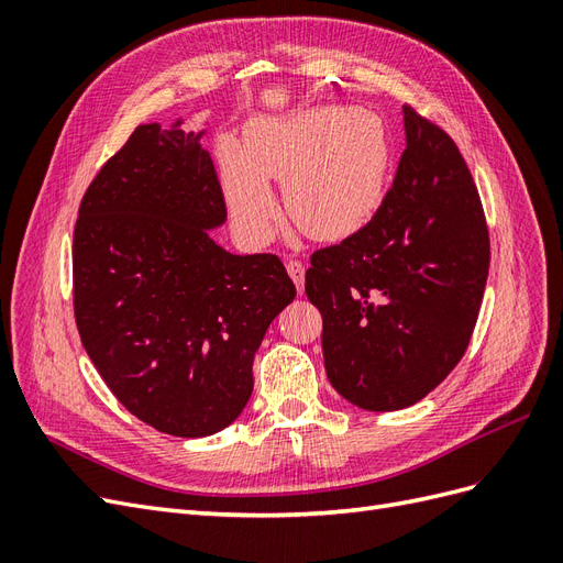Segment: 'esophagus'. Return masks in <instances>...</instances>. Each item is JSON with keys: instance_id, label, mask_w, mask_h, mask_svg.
I'll use <instances>...</instances> for the list:
<instances>
[{"instance_id": "obj_1", "label": "esophagus", "mask_w": 563, "mask_h": 563, "mask_svg": "<svg viewBox=\"0 0 563 563\" xmlns=\"http://www.w3.org/2000/svg\"><path fill=\"white\" fill-rule=\"evenodd\" d=\"M286 272H288V277L294 279L298 294H302L305 291V265L296 258H288L286 261Z\"/></svg>"}]
</instances>
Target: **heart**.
Segmentation results:
<instances>
[{"instance_id": "obj_1", "label": "heart", "mask_w": 563, "mask_h": 563, "mask_svg": "<svg viewBox=\"0 0 563 563\" xmlns=\"http://www.w3.org/2000/svg\"><path fill=\"white\" fill-rule=\"evenodd\" d=\"M391 147L380 119L347 106H323L261 119L246 150H223V187L232 218L251 242H267L279 207L267 180L284 183L294 223L321 242L360 232L380 209Z\"/></svg>"}]
</instances>
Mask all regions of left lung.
Instances as JSON below:
<instances>
[{"instance_id": "obj_1", "label": "left lung", "mask_w": 563, "mask_h": 563, "mask_svg": "<svg viewBox=\"0 0 563 563\" xmlns=\"http://www.w3.org/2000/svg\"><path fill=\"white\" fill-rule=\"evenodd\" d=\"M406 150L380 209L312 253L305 294L321 312L323 366L366 411L413 406L463 360L488 277V230L446 131L404 106Z\"/></svg>"}]
</instances>
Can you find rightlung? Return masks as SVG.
Returning <instances> with one entry per match:
<instances>
[{
    "mask_svg": "<svg viewBox=\"0 0 563 563\" xmlns=\"http://www.w3.org/2000/svg\"><path fill=\"white\" fill-rule=\"evenodd\" d=\"M207 131L143 124L81 199L73 242L81 345L126 411L174 437L232 424L253 356L296 286L277 255L211 240L228 220Z\"/></svg>",
    "mask_w": 563,
    "mask_h": 563,
    "instance_id": "add662e5",
    "label": "right lung"
}]
</instances>
